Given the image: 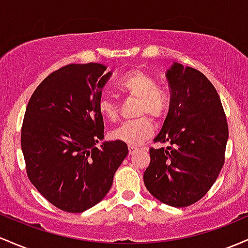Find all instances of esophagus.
<instances>
[{
	"label": "esophagus",
	"instance_id": "34e87169",
	"mask_svg": "<svg viewBox=\"0 0 248 248\" xmlns=\"http://www.w3.org/2000/svg\"><path fill=\"white\" fill-rule=\"evenodd\" d=\"M137 150H138V147H137V146L129 145V154H130V155H133V154H135L136 151H137Z\"/></svg>",
	"mask_w": 248,
	"mask_h": 248
}]
</instances>
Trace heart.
Wrapping results in <instances>:
<instances>
[{
	"mask_svg": "<svg viewBox=\"0 0 248 248\" xmlns=\"http://www.w3.org/2000/svg\"><path fill=\"white\" fill-rule=\"evenodd\" d=\"M117 90L130 98H136L135 115L138 118L125 122L110 133L115 140H121L129 145H138L154 133V124L149 114L155 121H161L168 115L171 99L168 91L155 85L152 75L135 68L122 75L116 82ZM99 113L105 119L115 122L119 117V105L107 94H103L97 103Z\"/></svg>",
	"mask_w": 248,
	"mask_h": 248,
	"instance_id": "obj_1",
	"label": "heart"
}]
</instances>
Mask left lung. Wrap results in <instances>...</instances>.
Listing matches in <instances>:
<instances>
[{
    "mask_svg": "<svg viewBox=\"0 0 248 248\" xmlns=\"http://www.w3.org/2000/svg\"><path fill=\"white\" fill-rule=\"evenodd\" d=\"M171 105L150 149L144 183L163 204L186 207L200 200L225 163L229 126L220 97L204 74L179 63L166 72Z\"/></svg>",
    "mask_w": 248,
    "mask_h": 248,
    "instance_id": "obj_1",
    "label": "left lung"
}]
</instances>
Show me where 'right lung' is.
<instances>
[{
	"mask_svg": "<svg viewBox=\"0 0 248 248\" xmlns=\"http://www.w3.org/2000/svg\"><path fill=\"white\" fill-rule=\"evenodd\" d=\"M99 63L68 64L51 72L28 103L21 147L31 184L54 206L80 213L110 191L129 154L121 140L104 141L97 103L111 72Z\"/></svg>",
	"mask_w": 248,
	"mask_h": 248,
	"instance_id": "1",
	"label": "right lung"
}]
</instances>
